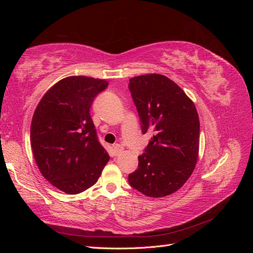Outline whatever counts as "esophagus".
<instances>
[{
	"mask_svg": "<svg viewBox=\"0 0 253 253\" xmlns=\"http://www.w3.org/2000/svg\"><path fill=\"white\" fill-rule=\"evenodd\" d=\"M122 150H124V148H122L121 145L118 144V143L115 144L114 147H113V151H114V154H115V155H119L120 153L122 152Z\"/></svg>",
	"mask_w": 253,
	"mask_h": 253,
	"instance_id": "esophagus-1",
	"label": "esophagus"
}]
</instances>
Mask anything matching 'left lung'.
<instances>
[{
    "mask_svg": "<svg viewBox=\"0 0 253 253\" xmlns=\"http://www.w3.org/2000/svg\"><path fill=\"white\" fill-rule=\"evenodd\" d=\"M128 89L142 134L154 132L138 156V169L128 174V183L150 197L172 194L188 180L197 162L200 119L195 105L163 75L134 77Z\"/></svg>",
    "mask_w": 253,
    "mask_h": 253,
    "instance_id": "8db88e82",
    "label": "left lung"
}]
</instances>
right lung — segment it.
Returning <instances> with one entry per match:
<instances>
[{
  "label": "right lung",
  "mask_w": 253,
  "mask_h": 253,
  "mask_svg": "<svg viewBox=\"0 0 253 253\" xmlns=\"http://www.w3.org/2000/svg\"><path fill=\"white\" fill-rule=\"evenodd\" d=\"M105 80L73 76L56 83L35 111L30 141L36 163L52 186L78 194L95 185L110 156L89 109Z\"/></svg>",
  "instance_id": "add662e5"
}]
</instances>
